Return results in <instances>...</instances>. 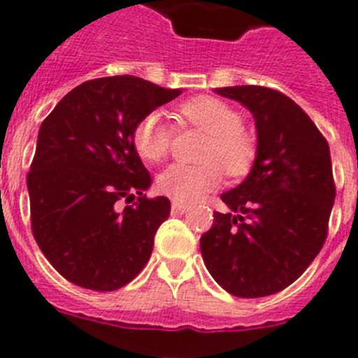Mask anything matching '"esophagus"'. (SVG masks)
Segmentation results:
<instances>
[{"label": "esophagus", "mask_w": 358, "mask_h": 358, "mask_svg": "<svg viewBox=\"0 0 358 358\" xmlns=\"http://www.w3.org/2000/svg\"><path fill=\"white\" fill-rule=\"evenodd\" d=\"M189 208L186 206V204H181V202H172V213L173 215H182L186 213Z\"/></svg>", "instance_id": "obj_1"}]
</instances>
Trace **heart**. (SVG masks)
<instances>
[{"label": "heart", "instance_id": "obj_1", "mask_svg": "<svg viewBox=\"0 0 358 358\" xmlns=\"http://www.w3.org/2000/svg\"><path fill=\"white\" fill-rule=\"evenodd\" d=\"M177 115L185 123L208 134L201 152L204 164H170L157 177L161 194L181 204H192L220 185L218 166L231 177H240L251 170L256 145L251 136L242 131V115L235 107L213 96H195L177 107ZM172 140V125L159 110L143 116L132 132L136 152L152 163L169 154Z\"/></svg>", "mask_w": 358, "mask_h": 358}]
</instances>
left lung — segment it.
<instances>
[{"label":"left lung","mask_w":358,"mask_h":358,"mask_svg":"<svg viewBox=\"0 0 358 358\" xmlns=\"http://www.w3.org/2000/svg\"><path fill=\"white\" fill-rule=\"evenodd\" d=\"M255 118L256 157L236 188L220 195L231 213L215 211L201 236L206 268L236 297L287 289L327 240L335 201L330 147L294 100L262 85L217 87Z\"/></svg>","instance_id":"1"}]
</instances>
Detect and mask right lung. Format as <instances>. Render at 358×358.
<instances>
[{
	"label": "right lung",
	"instance_id": "1",
	"mask_svg": "<svg viewBox=\"0 0 358 358\" xmlns=\"http://www.w3.org/2000/svg\"><path fill=\"white\" fill-rule=\"evenodd\" d=\"M181 93L132 75L94 78L69 91L41 125L27 177L31 233L75 285L110 292L147 265L170 201L145 195L152 179L132 132Z\"/></svg>",
	"mask_w": 358,
	"mask_h": 358
}]
</instances>
